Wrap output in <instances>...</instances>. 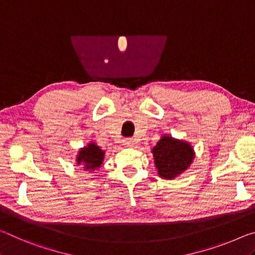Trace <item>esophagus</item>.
<instances>
[{"instance_id": "esophagus-1", "label": "esophagus", "mask_w": 255, "mask_h": 255, "mask_svg": "<svg viewBox=\"0 0 255 255\" xmlns=\"http://www.w3.org/2000/svg\"><path fill=\"white\" fill-rule=\"evenodd\" d=\"M123 143H124V145H127V147H132V145L134 144V140H133V139H125L123 141Z\"/></svg>"}]
</instances>
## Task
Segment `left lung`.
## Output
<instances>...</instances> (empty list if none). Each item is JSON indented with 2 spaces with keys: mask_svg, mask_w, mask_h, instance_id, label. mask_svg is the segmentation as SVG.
<instances>
[{
  "mask_svg": "<svg viewBox=\"0 0 255 255\" xmlns=\"http://www.w3.org/2000/svg\"><path fill=\"white\" fill-rule=\"evenodd\" d=\"M151 152L158 176L162 179L178 177L189 169L195 157L190 142L170 134H162Z\"/></svg>",
  "mask_w": 255,
  "mask_h": 255,
  "instance_id": "8db88e82",
  "label": "left lung"
}]
</instances>
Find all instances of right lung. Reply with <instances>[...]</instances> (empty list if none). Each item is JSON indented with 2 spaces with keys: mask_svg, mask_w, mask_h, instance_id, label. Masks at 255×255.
<instances>
[{
  "mask_svg": "<svg viewBox=\"0 0 255 255\" xmlns=\"http://www.w3.org/2000/svg\"><path fill=\"white\" fill-rule=\"evenodd\" d=\"M104 159H105V150L100 149L95 141H89L78 150L76 162L77 166H82L86 172L94 173L102 167Z\"/></svg>",
  "mask_w": 255,
  "mask_h": 255,
  "instance_id": "obj_1",
  "label": "right lung"
}]
</instances>
